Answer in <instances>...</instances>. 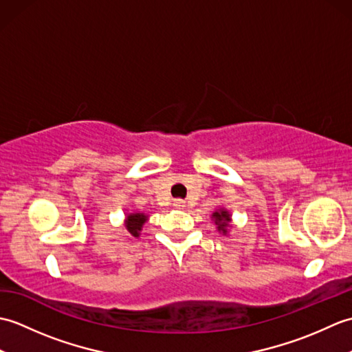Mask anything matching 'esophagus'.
<instances>
[{
    "label": "esophagus",
    "mask_w": 352,
    "mask_h": 352,
    "mask_svg": "<svg viewBox=\"0 0 352 352\" xmlns=\"http://www.w3.org/2000/svg\"><path fill=\"white\" fill-rule=\"evenodd\" d=\"M184 206H186V203H184L183 199H175V201H174V207H175V208H183Z\"/></svg>",
    "instance_id": "esophagus-1"
}]
</instances>
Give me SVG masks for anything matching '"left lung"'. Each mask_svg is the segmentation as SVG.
<instances>
[{"mask_svg": "<svg viewBox=\"0 0 352 352\" xmlns=\"http://www.w3.org/2000/svg\"><path fill=\"white\" fill-rule=\"evenodd\" d=\"M212 219L214 221L216 227H218V231H221L222 234H228L230 230V222H231V214L226 208H221V210H216L212 214Z\"/></svg>", "mask_w": 352, "mask_h": 352, "instance_id": "obj_1", "label": "left lung"}]
</instances>
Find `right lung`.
Listing matches in <instances>:
<instances>
[{
  "mask_svg": "<svg viewBox=\"0 0 352 352\" xmlns=\"http://www.w3.org/2000/svg\"><path fill=\"white\" fill-rule=\"evenodd\" d=\"M146 221H148V216L145 213H129L125 219V228L129 230V233L131 236L139 237L140 230Z\"/></svg>",
  "mask_w": 352,
  "mask_h": 352,
  "instance_id": "add662e5",
  "label": "right lung"
}]
</instances>
